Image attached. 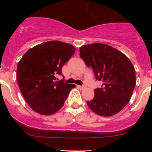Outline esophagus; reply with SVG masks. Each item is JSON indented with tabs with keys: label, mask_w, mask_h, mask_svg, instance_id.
<instances>
[{
	"label": "esophagus",
	"mask_w": 152,
	"mask_h": 152,
	"mask_svg": "<svg viewBox=\"0 0 152 152\" xmlns=\"http://www.w3.org/2000/svg\"><path fill=\"white\" fill-rule=\"evenodd\" d=\"M78 88H79L80 89L83 90V89H84V88H86V86H85V85H83V86H78Z\"/></svg>",
	"instance_id": "1"
}]
</instances>
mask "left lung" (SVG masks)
I'll return each mask as SVG.
<instances>
[{
  "mask_svg": "<svg viewBox=\"0 0 152 152\" xmlns=\"http://www.w3.org/2000/svg\"><path fill=\"white\" fill-rule=\"evenodd\" d=\"M79 51L86 65L93 69L96 79L103 82L87 105L100 116L117 114L130 101L136 85L132 62L121 51L103 43L83 45Z\"/></svg>",
  "mask_w": 152,
  "mask_h": 152,
  "instance_id": "obj_1",
  "label": "left lung"
}]
</instances>
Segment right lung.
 I'll list each match as a JSON object with an SVG mask.
<instances>
[{
	"label": "right lung",
	"mask_w": 152,
	"mask_h": 152,
	"mask_svg": "<svg viewBox=\"0 0 152 152\" xmlns=\"http://www.w3.org/2000/svg\"><path fill=\"white\" fill-rule=\"evenodd\" d=\"M75 50V47L69 43L48 41L28 50L18 62V86L34 111L50 115L64 106L71 88L76 86L56 81V76L62 75V67Z\"/></svg>",
	"instance_id": "right-lung-1"
}]
</instances>
